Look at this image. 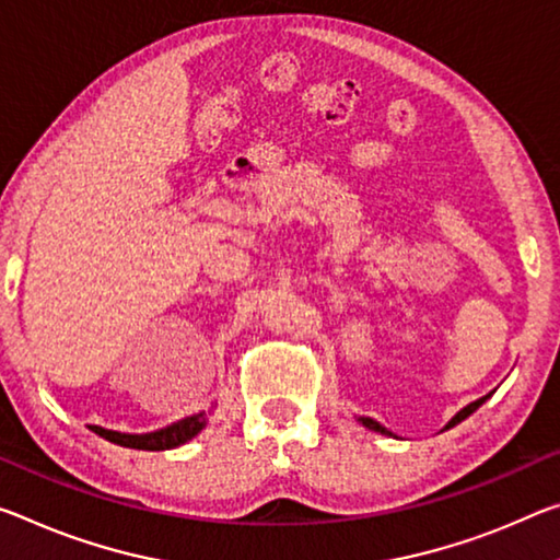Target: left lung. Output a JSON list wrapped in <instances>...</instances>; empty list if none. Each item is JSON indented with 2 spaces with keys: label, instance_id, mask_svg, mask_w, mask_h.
Returning <instances> with one entry per match:
<instances>
[{
  "label": "left lung",
  "instance_id": "1",
  "mask_svg": "<svg viewBox=\"0 0 560 560\" xmlns=\"http://www.w3.org/2000/svg\"><path fill=\"white\" fill-rule=\"evenodd\" d=\"M488 396H491V394H488ZM488 396H483V398H478V401H474V404H468L466 408H460V411L454 416V419H451L448 423H446V429H454V425L456 423H460V421H464V419H468V416H471L474 411H476V408L478 406H481L483 401H486V398ZM359 421L363 423V425H366V429H371V431H378V433H384V436H392V431H388V429H384V425H381L378 421H374V419H369V416H359Z\"/></svg>",
  "mask_w": 560,
  "mask_h": 560
}]
</instances>
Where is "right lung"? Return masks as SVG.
<instances>
[{"label": "right lung", "mask_w": 560, "mask_h": 560, "mask_svg": "<svg viewBox=\"0 0 560 560\" xmlns=\"http://www.w3.org/2000/svg\"><path fill=\"white\" fill-rule=\"evenodd\" d=\"M203 425H207V413H194V416H186V419L176 421L172 425H166V429H159L152 433H119V431L102 429V425H92V431L96 433V436L117 443V446L139 448V451H166V448H176V446H182V443L191 441L203 429Z\"/></svg>", "instance_id": "1"}]
</instances>
